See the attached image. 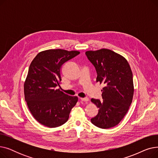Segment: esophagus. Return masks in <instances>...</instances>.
<instances>
[{
    "label": "esophagus",
    "mask_w": 158,
    "mask_h": 158,
    "mask_svg": "<svg viewBox=\"0 0 158 158\" xmlns=\"http://www.w3.org/2000/svg\"><path fill=\"white\" fill-rule=\"evenodd\" d=\"M79 99L81 101H83V102H88L89 101L88 98H80Z\"/></svg>",
    "instance_id": "esophagus-1"
}]
</instances>
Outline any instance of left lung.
<instances>
[{
  "label": "left lung",
  "instance_id": "obj_1",
  "mask_svg": "<svg viewBox=\"0 0 158 158\" xmlns=\"http://www.w3.org/2000/svg\"><path fill=\"white\" fill-rule=\"evenodd\" d=\"M86 55L96 69V82L104 85L103 100L91 99L98 108L97 115L91 122L101 129L114 127L125 117L133 98L131 67L125 57L110 49L89 51Z\"/></svg>",
  "mask_w": 158,
  "mask_h": 158
}]
</instances>
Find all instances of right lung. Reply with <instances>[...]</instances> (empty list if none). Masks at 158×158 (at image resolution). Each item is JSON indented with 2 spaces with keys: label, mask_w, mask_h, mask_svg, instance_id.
<instances>
[{
  "label": "right lung",
  "mask_w": 158,
  "mask_h": 158,
  "mask_svg": "<svg viewBox=\"0 0 158 158\" xmlns=\"http://www.w3.org/2000/svg\"><path fill=\"white\" fill-rule=\"evenodd\" d=\"M80 52L49 49L39 52L29 66L24 82L25 100L32 115L39 123L56 127L67 122L78 98L65 94L60 86L63 63Z\"/></svg>",
  "instance_id": "1"
}]
</instances>
